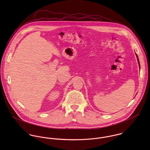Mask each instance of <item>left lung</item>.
Listing matches in <instances>:
<instances>
[{
    "label": "left lung",
    "mask_w": 150,
    "mask_h": 150,
    "mask_svg": "<svg viewBox=\"0 0 150 150\" xmlns=\"http://www.w3.org/2000/svg\"><path fill=\"white\" fill-rule=\"evenodd\" d=\"M137 56V55H136ZM137 61H138V62H139V59H138V57H137ZM139 67H140V64H139Z\"/></svg>",
    "instance_id": "obj_1"
}]
</instances>
